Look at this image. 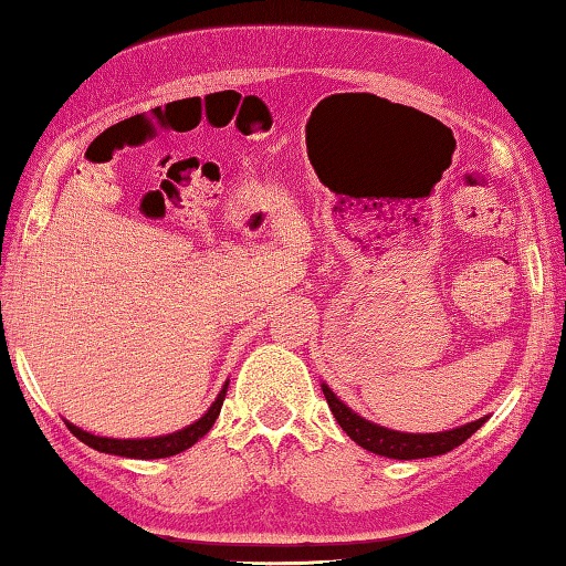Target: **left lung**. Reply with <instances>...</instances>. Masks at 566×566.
<instances>
[{
    "label": "left lung",
    "mask_w": 566,
    "mask_h": 566,
    "mask_svg": "<svg viewBox=\"0 0 566 566\" xmlns=\"http://www.w3.org/2000/svg\"><path fill=\"white\" fill-rule=\"evenodd\" d=\"M321 388L340 429H344L360 449L378 453V457H388V459L409 461V459L441 457V453L461 447V443H464L471 433H476L489 419V416H481L476 421H469L464 426H457V429L437 431V433L394 431V429H386V426H378L374 421L364 419V416H358L354 409H348V406L331 391L328 384H321Z\"/></svg>",
    "instance_id": "1"
}]
</instances>
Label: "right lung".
Listing matches in <instances>:
<instances>
[{
    "label": "right lung",
    "instance_id": "right-lung-1",
    "mask_svg": "<svg viewBox=\"0 0 566 566\" xmlns=\"http://www.w3.org/2000/svg\"><path fill=\"white\" fill-rule=\"evenodd\" d=\"M226 391H228V381L220 388L216 401L210 403V409L202 413L198 421H192L190 426H185V429H180V431L165 433V437L109 439V437H95V433L80 429V426L70 423L67 419H64V423H67V429L74 433V437H77L82 443H87V447H92L95 451L115 453V457H127V459H165V457H175V453L190 449L192 443H198L202 437H206L222 409Z\"/></svg>",
    "mask_w": 566,
    "mask_h": 566
}]
</instances>
